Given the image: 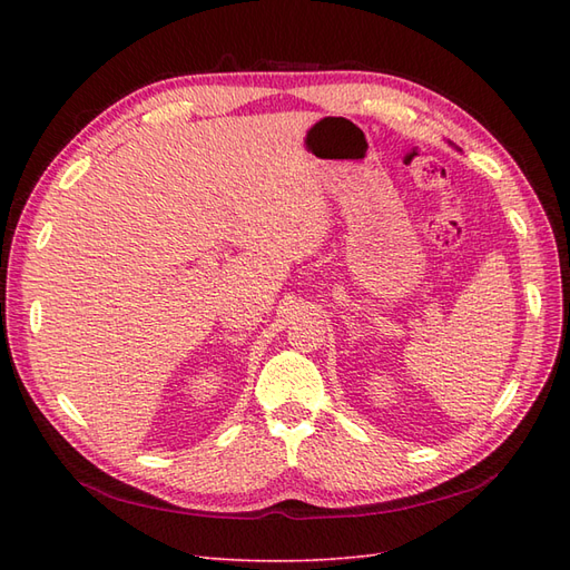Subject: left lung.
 Listing matches in <instances>:
<instances>
[{
    "mask_svg": "<svg viewBox=\"0 0 570 570\" xmlns=\"http://www.w3.org/2000/svg\"><path fill=\"white\" fill-rule=\"evenodd\" d=\"M450 145H452V142H450Z\"/></svg>",
    "mask_w": 570,
    "mask_h": 570,
    "instance_id": "obj_1",
    "label": "left lung"
}]
</instances>
